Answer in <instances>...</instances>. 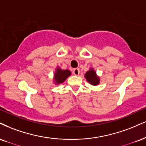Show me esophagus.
Returning <instances> with one entry per match:
<instances>
[{
    "label": "esophagus",
    "instance_id": "esophagus-1",
    "mask_svg": "<svg viewBox=\"0 0 146 146\" xmlns=\"http://www.w3.org/2000/svg\"><path fill=\"white\" fill-rule=\"evenodd\" d=\"M80 69H79L78 68H74V69H73V74H74L75 75H80Z\"/></svg>",
    "mask_w": 146,
    "mask_h": 146
}]
</instances>
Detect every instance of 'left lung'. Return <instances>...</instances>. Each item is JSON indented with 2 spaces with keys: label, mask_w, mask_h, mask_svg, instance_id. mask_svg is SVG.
Masks as SVG:
<instances>
[{
  "label": "left lung",
  "mask_w": 146,
  "mask_h": 146,
  "mask_svg": "<svg viewBox=\"0 0 146 146\" xmlns=\"http://www.w3.org/2000/svg\"><path fill=\"white\" fill-rule=\"evenodd\" d=\"M85 78L90 84L96 86L99 84L100 78L96 75V73L93 68H90L85 74Z\"/></svg>",
  "instance_id": "1"
}]
</instances>
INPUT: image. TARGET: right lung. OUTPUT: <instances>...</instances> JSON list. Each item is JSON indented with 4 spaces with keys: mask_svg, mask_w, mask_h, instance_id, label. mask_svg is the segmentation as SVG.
I'll return each mask as SVG.
<instances>
[{
    "mask_svg": "<svg viewBox=\"0 0 146 146\" xmlns=\"http://www.w3.org/2000/svg\"><path fill=\"white\" fill-rule=\"evenodd\" d=\"M71 71L68 70H62L60 68L58 67L56 68L55 73H54V82L56 84H62L66 80L68 77L71 75Z\"/></svg>",
    "mask_w": 146,
    "mask_h": 146,
    "instance_id": "right-lung-1",
    "label": "right lung"
}]
</instances>
